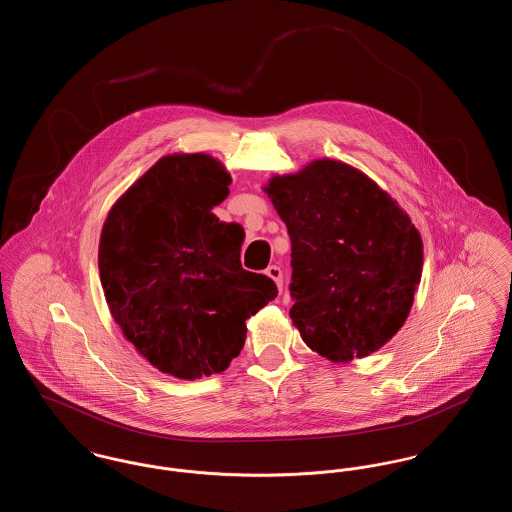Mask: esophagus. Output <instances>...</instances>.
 Segmentation results:
<instances>
[{"label": "esophagus", "instance_id": "esophagus-1", "mask_svg": "<svg viewBox=\"0 0 512 512\" xmlns=\"http://www.w3.org/2000/svg\"><path fill=\"white\" fill-rule=\"evenodd\" d=\"M267 276H270L274 282H276V286H278V290H282V270L280 267H276V265H272V267L267 268Z\"/></svg>", "mask_w": 512, "mask_h": 512}]
</instances>
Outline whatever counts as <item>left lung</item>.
<instances>
[{
  "mask_svg": "<svg viewBox=\"0 0 512 512\" xmlns=\"http://www.w3.org/2000/svg\"><path fill=\"white\" fill-rule=\"evenodd\" d=\"M292 240L290 317L318 355L349 363L399 332L422 276L409 215L366 174L320 159L265 188Z\"/></svg>",
  "mask_w": 512,
  "mask_h": 512,
  "instance_id": "8db88e82",
  "label": "left lung"
}]
</instances>
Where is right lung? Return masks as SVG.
Returning a JSON list of instances; mask_svg holds the SVG:
<instances>
[{"mask_svg": "<svg viewBox=\"0 0 512 512\" xmlns=\"http://www.w3.org/2000/svg\"><path fill=\"white\" fill-rule=\"evenodd\" d=\"M230 174L205 153L159 159L113 205L99 240V278L122 334L161 372L195 380L226 370L245 320L278 290L242 268L244 234L211 211Z\"/></svg>", "mask_w": 512, "mask_h": 512, "instance_id": "obj_1", "label": "right lung"}]
</instances>
